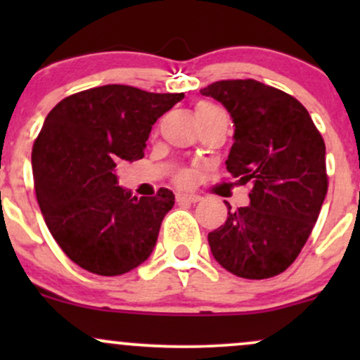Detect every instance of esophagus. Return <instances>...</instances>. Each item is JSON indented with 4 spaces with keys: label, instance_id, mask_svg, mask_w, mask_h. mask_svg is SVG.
Instances as JSON below:
<instances>
[{
    "label": "esophagus",
    "instance_id": "1",
    "mask_svg": "<svg viewBox=\"0 0 360 360\" xmlns=\"http://www.w3.org/2000/svg\"><path fill=\"white\" fill-rule=\"evenodd\" d=\"M201 200V196L198 194H188V193H177L176 201L177 203H198Z\"/></svg>",
    "mask_w": 360,
    "mask_h": 360
}]
</instances>
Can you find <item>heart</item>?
Listing matches in <instances>:
<instances>
[{
	"label": "heart",
	"instance_id": "1",
	"mask_svg": "<svg viewBox=\"0 0 360 360\" xmlns=\"http://www.w3.org/2000/svg\"><path fill=\"white\" fill-rule=\"evenodd\" d=\"M213 110H217V108H214L213 105H210V103H205V101L198 103V105H196V117H198V115L210 113V111H213ZM186 179H188V174H181L179 176V181H186Z\"/></svg>",
	"mask_w": 360,
	"mask_h": 360
}]
</instances>
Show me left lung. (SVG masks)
<instances>
[{"label":"left lung","instance_id":"1","mask_svg":"<svg viewBox=\"0 0 360 360\" xmlns=\"http://www.w3.org/2000/svg\"><path fill=\"white\" fill-rule=\"evenodd\" d=\"M233 120L226 171L252 184L250 205L208 233L213 257L238 278L286 271L307 243L328 189L325 142L296 98L255 79L217 81L201 89Z\"/></svg>","mask_w":360,"mask_h":360}]
</instances>
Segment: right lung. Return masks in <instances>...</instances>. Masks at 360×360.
<instances>
[{
    "label": "right lung",
    "mask_w": 360,
    "mask_h": 360,
    "mask_svg": "<svg viewBox=\"0 0 360 360\" xmlns=\"http://www.w3.org/2000/svg\"><path fill=\"white\" fill-rule=\"evenodd\" d=\"M184 93L106 84L64 98L45 118L32 150L37 201L52 237L72 262L120 276L146 262L174 194L131 196L117 166L143 157L152 125Z\"/></svg>",
    "instance_id": "obj_1"
}]
</instances>
